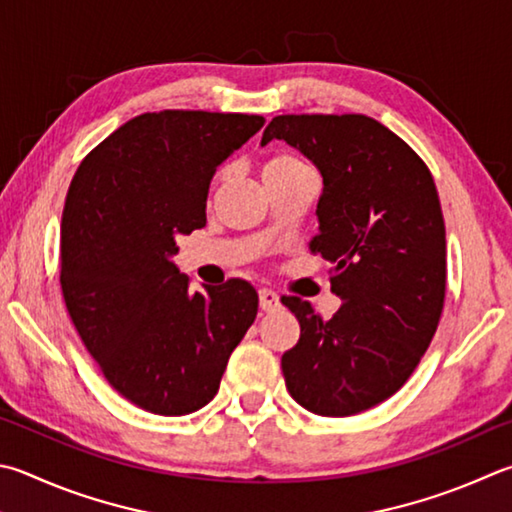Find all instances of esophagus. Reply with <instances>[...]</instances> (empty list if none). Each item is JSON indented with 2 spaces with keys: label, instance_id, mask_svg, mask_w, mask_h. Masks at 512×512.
<instances>
[{
  "label": "esophagus",
  "instance_id": "1",
  "mask_svg": "<svg viewBox=\"0 0 512 512\" xmlns=\"http://www.w3.org/2000/svg\"><path fill=\"white\" fill-rule=\"evenodd\" d=\"M259 306H262V311L266 313L275 311L277 306H280V295L271 291V288H259Z\"/></svg>",
  "mask_w": 512,
  "mask_h": 512
}]
</instances>
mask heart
<instances>
[{"mask_svg": "<svg viewBox=\"0 0 512 512\" xmlns=\"http://www.w3.org/2000/svg\"><path fill=\"white\" fill-rule=\"evenodd\" d=\"M309 167H306L297 156L293 154H286V152H277L273 156H268L262 165V176H264V183L271 181V179H280V176H288V174H297V172H306Z\"/></svg>", "mask_w": 512, "mask_h": 512, "instance_id": "1", "label": "heart"}]
</instances>
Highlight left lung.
<instances>
[{"mask_svg": "<svg viewBox=\"0 0 512 512\" xmlns=\"http://www.w3.org/2000/svg\"><path fill=\"white\" fill-rule=\"evenodd\" d=\"M286 141L322 174L311 253L331 268L342 306L322 320L284 295L300 340L282 356L304 410L351 416L387 401L412 376L439 327L445 224L430 170L403 138L362 114H286L262 145Z\"/></svg>", "mask_w": 512, "mask_h": 512, "instance_id": "left-lung-1", "label": "left lung"}]
</instances>
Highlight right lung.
I'll use <instances>...</instances> for the list:
<instances>
[{
	"mask_svg": "<svg viewBox=\"0 0 512 512\" xmlns=\"http://www.w3.org/2000/svg\"><path fill=\"white\" fill-rule=\"evenodd\" d=\"M262 116L165 109L127 120L80 163L62 212L60 286L109 385L161 416L215 398L255 322L246 280L190 293L176 237L206 226L212 176Z\"/></svg>",
	"mask_w": 512,
	"mask_h": 512,
	"instance_id": "right-lung-1",
	"label": "right lung"
}]
</instances>
